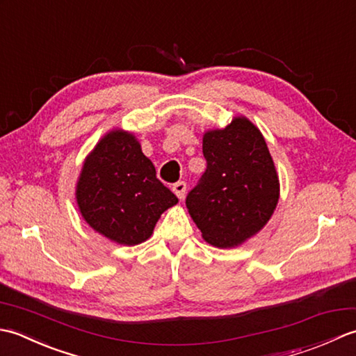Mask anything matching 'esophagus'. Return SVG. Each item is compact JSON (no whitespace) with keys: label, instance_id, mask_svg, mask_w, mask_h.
I'll list each match as a JSON object with an SVG mask.
<instances>
[{"label":"esophagus","instance_id":"34e87169","mask_svg":"<svg viewBox=\"0 0 356 356\" xmlns=\"http://www.w3.org/2000/svg\"><path fill=\"white\" fill-rule=\"evenodd\" d=\"M172 191H174V194H176L180 200H184L185 193H186V184L182 182V180H180V182H176V184L172 185Z\"/></svg>","mask_w":356,"mask_h":356}]
</instances>
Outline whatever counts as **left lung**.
I'll use <instances>...</instances> for the list:
<instances>
[{
    "label": "left lung",
    "instance_id": "8db88e82",
    "mask_svg": "<svg viewBox=\"0 0 356 356\" xmlns=\"http://www.w3.org/2000/svg\"><path fill=\"white\" fill-rule=\"evenodd\" d=\"M207 170L186 195L188 213L208 243L234 248L268 223L280 197L274 161L251 120L238 116L203 134Z\"/></svg>",
    "mask_w": 356,
    "mask_h": 356
}]
</instances>
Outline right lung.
<instances>
[{"label": "right lung", "mask_w": 356, "mask_h": 356, "mask_svg": "<svg viewBox=\"0 0 356 356\" xmlns=\"http://www.w3.org/2000/svg\"><path fill=\"white\" fill-rule=\"evenodd\" d=\"M84 220L104 237L134 246L149 238L163 211L179 199L156 177L134 134L113 130L86 159L76 185Z\"/></svg>", "instance_id": "obj_1"}]
</instances>
